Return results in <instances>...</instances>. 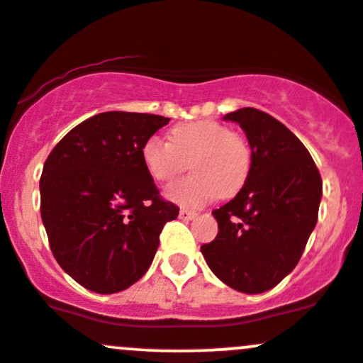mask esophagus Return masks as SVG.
<instances>
[{"label": "esophagus", "mask_w": 363, "mask_h": 363, "mask_svg": "<svg viewBox=\"0 0 363 363\" xmlns=\"http://www.w3.org/2000/svg\"><path fill=\"white\" fill-rule=\"evenodd\" d=\"M196 216H197L196 211H190V209H180V218L182 220H186V222H189V220H194Z\"/></svg>", "instance_id": "1"}]
</instances>
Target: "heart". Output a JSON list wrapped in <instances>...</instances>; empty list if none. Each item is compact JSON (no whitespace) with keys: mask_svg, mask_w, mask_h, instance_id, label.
Masks as SVG:
<instances>
[{"mask_svg":"<svg viewBox=\"0 0 363 363\" xmlns=\"http://www.w3.org/2000/svg\"><path fill=\"white\" fill-rule=\"evenodd\" d=\"M147 173L167 183L192 162L194 177L177 182L166 197L182 206H203L215 197H233L248 180L252 150L242 136L213 121H197L171 129L169 141L150 138L141 148Z\"/></svg>","mask_w":363,"mask_h":363,"instance_id":"heart-1","label":"heart"}]
</instances>
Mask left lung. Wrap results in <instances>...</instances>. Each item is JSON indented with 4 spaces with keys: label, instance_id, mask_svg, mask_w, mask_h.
Listing matches in <instances>:
<instances>
[{
    "label": "left lung",
    "instance_id": "left-lung-1",
    "mask_svg": "<svg viewBox=\"0 0 363 363\" xmlns=\"http://www.w3.org/2000/svg\"><path fill=\"white\" fill-rule=\"evenodd\" d=\"M223 121L245 130L252 167L236 197L213 211L218 234L201 252L227 286L262 294L301 260L318 220L321 177L301 140L271 115L241 108Z\"/></svg>",
    "mask_w": 363,
    "mask_h": 363
}]
</instances>
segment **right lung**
I'll list each match as a JSON object with an SVG mask.
<instances>
[{"instance_id":"1","label":"right lung","mask_w":363,"mask_h":363,"mask_svg":"<svg viewBox=\"0 0 363 363\" xmlns=\"http://www.w3.org/2000/svg\"><path fill=\"white\" fill-rule=\"evenodd\" d=\"M169 122L104 111L71 129L45 160L42 222L57 264L96 294L129 289L150 267L166 222L180 208L160 199L141 159Z\"/></svg>"}]
</instances>
